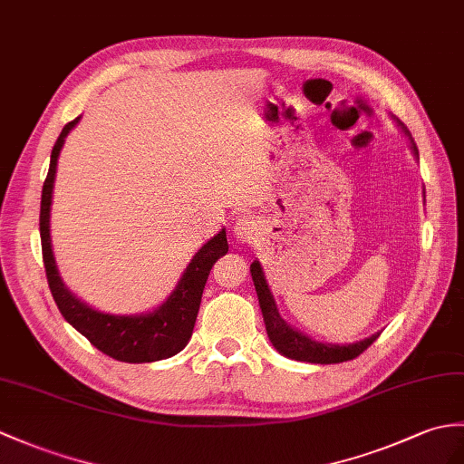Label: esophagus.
<instances>
[{
	"instance_id": "34e87169",
	"label": "esophagus",
	"mask_w": 464,
	"mask_h": 464,
	"mask_svg": "<svg viewBox=\"0 0 464 464\" xmlns=\"http://www.w3.org/2000/svg\"><path fill=\"white\" fill-rule=\"evenodd\" d=\"M233 233H235L237 241L251 243L256 239L258 235H261V225H258V221L255 218H251V215H245V218L237 219Z\"/></svg>"
}]
</instances>
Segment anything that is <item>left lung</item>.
I'll list each match as a JSON object with an SVG mask.
<instances>
[{"label": "left lung", "instance_id": "1", "mask_svg": "<svg viewBox=\"0 0 464 464\" xmlns=\"http://www.w3.org/2000/svg\"><path fill=\"white\" fill-rule=\"evenodd\" d=\"M395 122H397V126L401 128V132L407 136L409 146H411V152L419 160L415 140L411 138V134H409L407 126L397 121V118H395ZM251 276H253L255 290H256V296H258V304H261L268 340H271V343L278 353L286 355V358H290V360L308 362V363H322V365L348 362V360L358 358V355L363 350H368L380 336V332H378V334H372L370 338H363V340L353 342V343H330V342H318L314 338H310V336H306V334H303L300 330L286 324V320H283V316L278 314L275 296L271 293V288H268V283H266L265 273H263V266L258 261L251 263Z\"/></svg>", "mask_w": 464, "mask_h": 464}]
</instances>
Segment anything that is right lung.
<instances>
[{
	"label": "right lung",
	"mask_w": 464,
	"mask_h": 464,
	"mask_svg": "<svg viewBox=\"0 0 464 464\" xmlns=\"http://www.w3.org/2000/svg\"><path fill=\"white\" fill-rule=\"evenodd\" d=\"M79 121L81 116L64 124L55 146H53L49 174L45 183H43L41 193L39 231L43 263H45L51 295L55 298L64 320L74 330L81 332L96 350L111 355V358L126 363H146L171 358V355H176L188 346L193 326H196L201 295L211 266L219 256L229 251L227 233L221 229L193 255L176 288L154 310L140 312V314H109V312L96 310L86 304L84 300L74 296L67 285L63 283L55 255H53L51 203L57 176V161L64 138L79 124Z\"/></svg>",
	"instance_id": "add662e5"
}]
</instances>
